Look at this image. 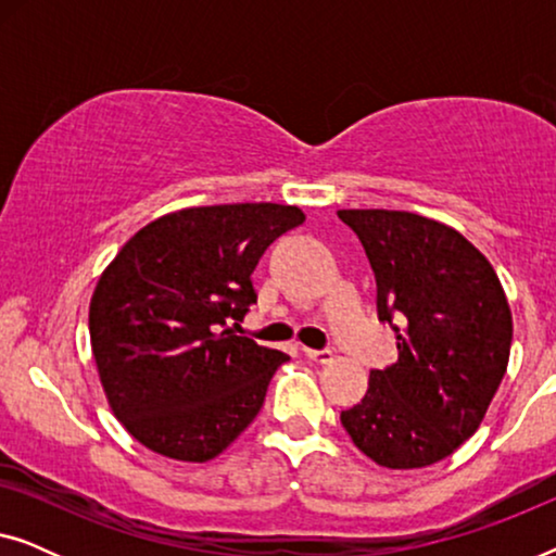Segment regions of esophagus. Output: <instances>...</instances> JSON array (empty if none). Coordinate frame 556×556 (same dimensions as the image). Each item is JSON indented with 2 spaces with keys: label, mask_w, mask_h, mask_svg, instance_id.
Listing matches in <instances>:
<instances>
[{
  "label": "esophagus",
  "mask_w": 556,
  "mask_h": 556,
  "mask_svg": "<svg viewBox=\"0 0 556 556\" xmlns=\"http://www.w3.org/2000/svg\"><path fill=\"white\" fill-rule=\"evenodd\" d=\"M303 354H306V359L316 362V364H331L333 362L331 349H321V352H318V349H303Z\"/></svg>",
  "instance_id": "obj_1"
}]
</instances>
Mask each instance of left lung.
Listing matches in <instances>:
<instances>
[{
	"label": "left lung",
	"mask_w": 556,
	"mask_h": 556,
	"mask_svg": "<svg viewBox=\"0 0 556 556\" xmlns=\"http://www.w3.org/2000/svg\"><path fill=\"white\" fill-rule=\"evenodd\" d=\"M377 278L379 321L394 324L400 359L369 375L341 425L382 468L447 458L481 428L508 367L511 308L473 242L438 219L397 210H339Z\"/></svg>",
	"instance_id": "1"
}]
</instances>
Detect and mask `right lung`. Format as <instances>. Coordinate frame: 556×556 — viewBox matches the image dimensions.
Returning <instances> with one entry per match:
<instances>
[{
	"instance_id": "right-lung-1",
	"label": "right lung",
	"mask_w": 556,
	"mask_h": 556,
	"mask_svg": "<svg viewBox=\"0 0 556 556\" xmlns=\"http://www.w3.org/2000/svg\"><path fill=\"white\" fill-rule=\"evenodd\" d=\"M306 215L245 202L169 212L141 227L101 273L88 329L118 422L164 458L204 463L261 413L288 354L235 337L255 303L257 261Z\"/></svg>"
}]
</instances>
